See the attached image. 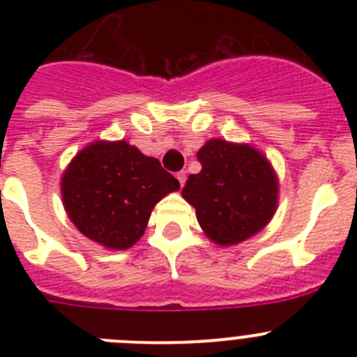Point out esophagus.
Instances as JSON below:
<instances>
[{"mask_svg": "<svg viewBox=\"0 0 357 357\" xmlns=\"http://www.w3.org/2000/svg\"><path fill=\"white\" fill-rule=\"evenodd\" d=\"M176 178H178L181 185H184L185 184V172H178V173H176Z\"/></svg>", "mask_w": 357, "mask_h": 357, "instance_id": "obj_1", "label": "esophagus"}]
</instances>
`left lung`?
Here are the masks:
<instances>
[{
    "label": "left lung",
    "instance_id": "obj_1",
    "mask_svg": "<svg viewBox=\"0 0 357 357\" xmlns=\"http://www.w3.org/2000/svg\"><path fill=\"white\" fill-rule=\"evenodd\" d=\"M202 172L189 175L182 197L218 245H236L259 232L277 207V178L263 153L247 144L211 139L198 151Z\"/></svg>",
    "mask_w": 357,
    "mask_h": 357
}]
</instances>
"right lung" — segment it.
Listing matches in <instances>:
<instances>
[{"instance_id": "obj_1", "label": "right lung", "mask_w": 357, "mask_h": 357, "mask_svg": "<svg viewBox=\"0 0 357 357\" xmlns=\"http://www.w3.org/2000/svg\"><path fill=\"white\" fill-rule=\"evenodd\" d=\"M181 189L153 157L125 141L84 148L62 176V198L82 234L112 250L130 248L143 236L151 209Z\"/></svg>"}]
</instances>
